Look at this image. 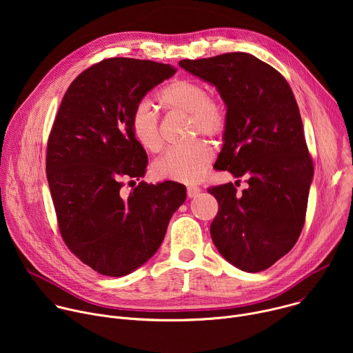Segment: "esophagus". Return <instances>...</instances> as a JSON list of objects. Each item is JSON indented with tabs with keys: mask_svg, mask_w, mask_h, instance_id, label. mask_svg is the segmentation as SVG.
Wrapping results in <instances>:
<instances>
[{
	"mask_svg": "<svg viewBox=\"0 0 353 353\" xmlns=\"http://www.w3.org/2000/svg\"><path fill=\"white\" fill-rule=\"evenodd\" d=\"M199 192H201V188H199V187H195V185L187 187V195H188V198H194V196H196Z\"/></svg>",
	"mask_w": 353,
	"mask_h": 353,
	"instance_id": "obj_1",
	"label": "esophagus"
}]
</instances>
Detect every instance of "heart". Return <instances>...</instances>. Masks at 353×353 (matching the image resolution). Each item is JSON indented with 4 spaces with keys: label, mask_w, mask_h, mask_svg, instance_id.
I'll return each mask as SVG.
<instances>
[{
    "label": "heart",
    "mask_w": 353,
    "mask_h": 353,
    "mask_svg": "<svg viewBox=\"0 0 353 353\" xmlns=\"http://www.w3.org/2000/svg\"><path fill=\"white\" fill-rule=\"evenodd\" d=\"M161 105L173 113L190 117V135L219 137L226 127V109L198 81L180 78L172 81L159 93ZM131 132L146 152L157 154L163 146L159 123L148 103H139L131 116ZM214 159L212 149L204 142L172 148L152 166L158 179L177 183H196L204 177Z\"/></svg>",
    "instance_id": "b5f03b06"
}]
</instances>
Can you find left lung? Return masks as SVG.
I'll return each mask as SVG.
<instances>
[{
  "label": "left lung",
  "instance_id": "left-lung-1",
  "mask_svg": "<svg viewBox=\"0 0 353 353\" xmlns=\"http://www.w3.org/2000/svg\"><path fill=\"white\" fill-rule=\"evenodd\" d=\"M179 65L219 92L226 127L215 166L248 184L241 194L232 183L208 190L219 204L212 241L236 268L264 271L296 244L314 174L293 92L275 68L248 53Z\"/></svg>",
  "mask_w": 353,
  "mask_h": 353
}]
</instances>
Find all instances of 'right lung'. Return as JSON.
Instances as JSON below:
<instances>
[{"label":"right lung","instance_id":"obj_1","mask_svg":"<svg viewBox=\"0 0 353 353\" xmlns=\"http://www.w3.org/2000/svg\"><path fill=\"white\" fill-rule=\"evenodd\" d=\"M168 64L108 59L67 89L47 143L46 173L60 233L96 272L124 276L161 247L172 215L185 201L174 181H141L128 196L121 179L145 176L148 157L131 132L143 96L173 77Z\"/></svg>","mask_w":353,"mask_h":353}]
</instances>
